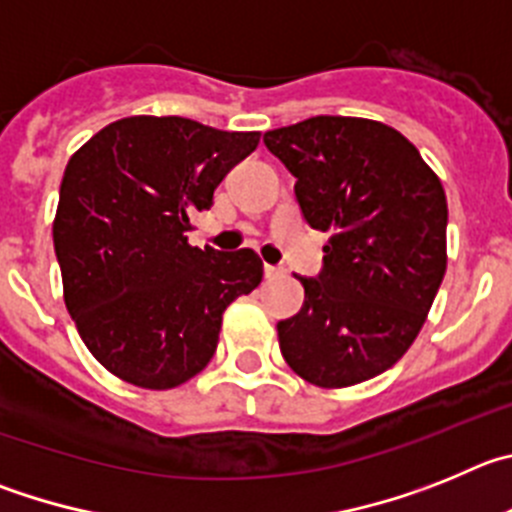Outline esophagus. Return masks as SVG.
<instances>
[{"instance_id": "34e87169", "label": "esophagus", "mask_w": 512, "mask_h": 512, "mask_svg": "<svg viewBox=\"0 0 512 512\" xmlns=\"http://www.w3.org/2000/svg\"><path fill=\"white\" fill-rule=\"evenodd\" d=\"M280 275H285V270L283 267H278V265H265V278H280Z\"/></svg>"}]
</instances>
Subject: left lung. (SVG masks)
I'll use <instances>...</instances> for the list:
<instances>
[{
  "label": "left lung",
  "instance_id": "obj_1",
  "mask_svg": "<svg viewBox=\"0 0 512 512\" xmlns=\"http://www.w3.org/2000/svg\"><path fill=\"white\" fill-rule=\"evenodd\" d=\"M265 147L296 178L311 229L331 232L301 311L278 321L290 370L347 388L393 367L421 331L446 273V196L398 130L311 117L270 130Z\"/></svg>",
  "mask_w": 512,
  "mask_h": 512
}]
</instances>
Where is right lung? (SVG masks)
Listing matches in <instances>:
<instances>
[{
    "mask_svg": "<svg viewBox=\"0 0 512 512\" xmlns=\"http://www.w3.org/2000/svg\"><path fill=\"white\" fill-rule=\"evenodd\" d=\"M257 142L186 117H127L68 160L53 224L66 308L89 352L137 388L199 375L224 308L260 285L252 250L188 245L191 216Z\"/></svg>",
    "mask_w": 512,
    "mask_h": 512,
    "instance_id": "1",
    "label": "right lung"
}]
</instances>
